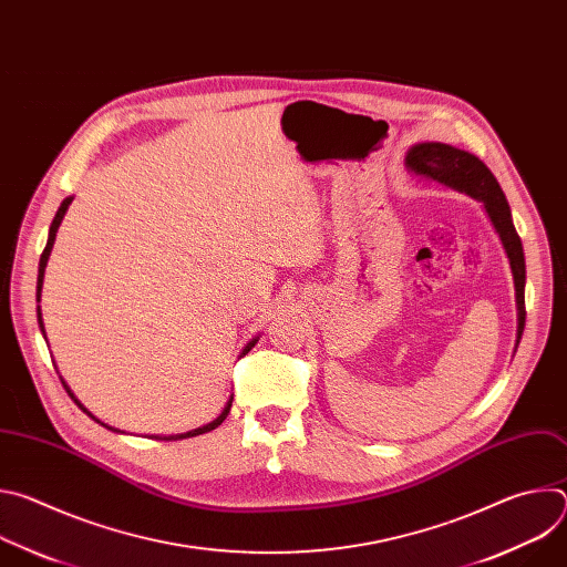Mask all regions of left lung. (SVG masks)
<instances>
[{
  "label": "left lung",
  "instance_id": "8db88e82",
  "mask_svg": "<svg viewBox=\"0 0 567 567\" xmlns=\"http://www.w3.org/2000/svg\"><path fill=\"white\" fill-rule=\"evenodd\" d=\"M406 168L409 173L422 179L435 182L457 193H466L473 199H480L484 208H487L489 219L494 221L496 233L503 239V247L507 251L512 274H514L516 307H518V330H516V348H518L525 330V254H523L520 237L514 228L507 197L498 179L475 154L457 150L446 143L413 145L406 154Z\"/></svg>",
  "mask_w": 567,
  "mask_h": 567
}]
</instances>
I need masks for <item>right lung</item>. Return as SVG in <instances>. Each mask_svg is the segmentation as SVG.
<instances>
[{
    "label": "right lung",
    "mask_w": 567,
    "mask_h": 567,
    "mask_svg": "<svg viewBox=\"0 0 567 567\" xmlns=\"http://www.w3.org/2000/svg\"><path fill=\"white\" fill-rule=\"evenodd\" d=\"M71 199L73 197H66L62 204H60V208H58V213H55V217H53V221H51V228H49V239H47V247H44V251H42V256H40V267H38V291H35V296H38V302H40V293H42V280H44V269H47V260H49V256H51V249H53V241H55V233H58V226H60V221H62V217H64V213H66V208H69V204H71ZM38 322H40V330H42V334H44V326H42V311H40V307H38ZM44 339H47V334H44ZM258 343V339H254V341H249L247 343V348L241 350V354H249L251 352V348ZM62 385L66 388V392H69V396L78 403V409L83 411V413H87L94 422H99V424H103L101 420H96L83 403H80L75 396H73V392L69 390V385L64 383V379H62ZM230 403H233V396L226 401V406H224V411H221V415L217 417V420H213L210 424H206V426H202V429H195V431H188V433H182V435H171V437H164V440H186V437H195V435H204V433H208V431H213V429H217L224 420H226V415H228V411H230ZM105 429H110V431H116V429H112V426H107V424H103ZM116 433H121V431H116ZM156 440H161V437H156Z\"/></svg>",
    "instance_id": "1"
}]
</instances>
